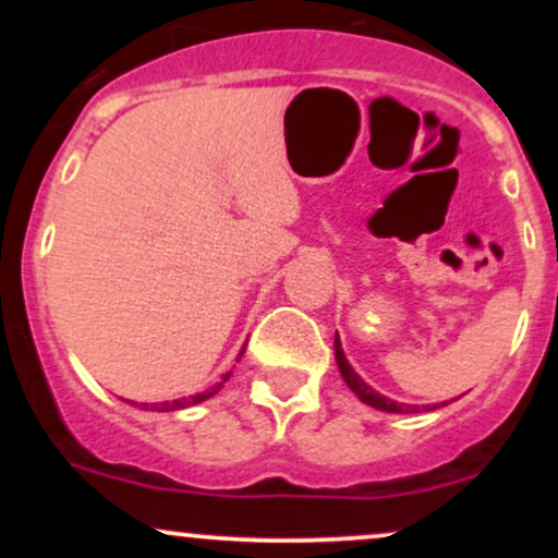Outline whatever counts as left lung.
<instances>
[{
	"label": "left lung",
	"mask_w": 558,
	"mask_h": 558,
	"mask_svg": "<svg viewBox=\"0 0 558 558\" xmlns=\"http://www.w3.org/2000/svg\"><path fill=\"white\" fill-rule=\"evenodd\" d=\"M336 362H338V369H341L345 386L354 390L356 399L367 403V407H375V409H380V412H390V414H407V412H414V409H417V407H409V403H399V401L388 399V396L377 393L373 386H367V383H364L362 377L354 373V367H351L349 360H345V354H343V349H341V341H338V332H336Z\"/></svg>",
	"instance_id": "8db88e82"
}]
</instances>
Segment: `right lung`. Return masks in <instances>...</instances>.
Masks as SVG:
<instances>
[{
    "instance_id": "add662e5",
    "label": "right lung",
    "mask_w": 558,
    "mask_h": 558,
    "mask_svg": "<svg viewBox=\"0 0 558 558\" xmlns=\"http://www.w3.org/2000/svg\"><path fill=\"white\" fill-rule=\"evenodd\" d=\"M243 356V349H241V354H239V360ZM230 377V373L228 375H222V380L220 383H215L213 388L209 390H204V393H196V396H189V399H178V401H159V403H141V409H155V412H175V409H185V407H194V403H202V401H207L209 396H215L217 390L222 388V383H226Z\"/></svg>"
}]
</instances>
